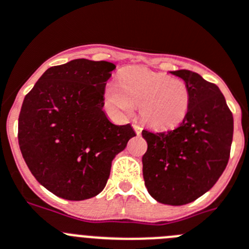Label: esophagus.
Returning <instances> with one entry per match:
<instances>
[{"label":"esophagus","mask_w":249,"mask_h":249,"mask_svg":"<svg viewBox=\"0 0 249 249\" xmlns=\"http://www.w3.org/2000/svg\"><path fill=\"white\" fill-rule=\"evenodd\" d=\"M133 129H134V132H136V133L138 134V136H140V134L142 133V127L138 126V124H133Z\"/></svg>","instance_id":"obj_1"}]
</instances>
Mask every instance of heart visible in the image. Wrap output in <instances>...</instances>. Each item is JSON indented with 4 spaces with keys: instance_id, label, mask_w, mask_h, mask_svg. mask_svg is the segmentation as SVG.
I'll use <instances>...</instances> for the list:
<instances>
[{
    "instance_id": "1",
    "label": "heart",
    "mask_w": 249,
    "mask_h": 249,
    "mask_svg": "<svg viewBox=\"0 0 249 249\" xmlns=\"http://www.w3.org/2000/svg\"><path fill=\"white\" fill-rule=\"evenodd\" d=\"M106 100L122 116H131L134 105L140 106L141 118L154 129L178 126L190 108V89L181 79L132 67L122 71L118 81H109Z\"/></svg>"
}]
</instances>
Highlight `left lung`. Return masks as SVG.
<instances>
[{
	"label": "left lung",
	"instance_id": "left-lung-1",
	"mask_svg": "<svg viewBox=\"0 0 249 249\" xmlns=\"http://www.w3.org/2000/svg\"><path fill=\"white\" fill-rule=\"evenodd\" d=\"M190 89V108L175 129L143 131L148 193L160 204L193 202L216 184L229 163L233 117L220 89L191 70H175Z\"/></svg>",
	"mask_w": 249,
	"mask_h": 249
}]
</instances>
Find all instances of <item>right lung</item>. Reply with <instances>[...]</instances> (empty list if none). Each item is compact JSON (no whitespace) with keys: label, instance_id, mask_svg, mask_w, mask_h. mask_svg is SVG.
Here are the masks:
<instances>
[{"label":"right lung","instance_id":"obj_1","mask_svg":"<svg viewBox=\"0 0 249 249\" xmlns=\"http://www.w3.org/2000/svg\"><path fill=\"white\" fill-rule=\"evenodd\" d=\"M108 61L75 59L52 67L23 100L18 143L33 177L61 199L80 201L106 186L111 164L136 136L104 111Z\"/></svg>","mask_w":249,"mask_h":249}]
</instances>
